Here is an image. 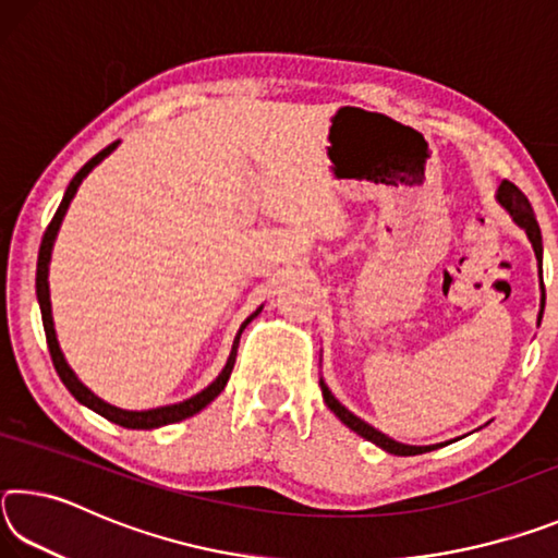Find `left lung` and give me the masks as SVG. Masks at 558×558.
<instances>
[{"mask_svg": "<svg viewBox=\"0 0 558 558\" xmlns=\"http://www.w3.org/2000/svg\"><path fill=\"white\" fill-rule=\"evenodd\" d=\"M495 199L509 216H512V221L519 226V229H524L526 239H529V243H532V248L536 253V260H542V253H544L542 231H539V223H536V216L532 211V204L526 202V196L519 192V189L512 182H505V179H502V182H499V186H497ZM539 276H542V268H539ZM544 302H546V295H544V286H542L539 323H542V315H544ZM319 389H323V399L327 403V409L332 411L349 430H354L356 436H362L364 440H372L374 446H379L381 450L391 452V456H421V452H428L433 448L446 446V442H438V446H409V442L393 440V438L386 436V433L376 430L374 426H369V423L359 418V415H354L349 409H344V405L335 399V393L329 391V386L325 384V379H319ZM448 446H450V440H448Z\"/></svg>", "mask_w": 558, "mask_h": 558, "instance_id": "8db88e82", "label": "left lung"}]
</instances>
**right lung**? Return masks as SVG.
I'll return each instance as SVG.
<instances>
[{"label": "right lung", "mask_w": 558, "mask_h": 558, "mask_svg": "<svg viewBox=\"0 0 558 558\" xmlns=\"http://www.w3.org/2000/svg\"><path fill=\"white\" fill-rule=\"evenodd\" d=\"M118 147V143L108 145L106 149H100V153L88 159L86 165H83L78 172H75V177L71 179V184L65 186V194L63 199L59 204V209H56L53 219L49 223V229H46L44 239H41V248H39V263H36V300H39V310H41V323H44V332H46V344H49V352H51V362L56 366V374L61 376V381L65 389H69L73 393V399L86 405V409L96 411L98 415H102V418H108L112 423H118V426L122 428H132V430H153V428H159V426H169V423H179L189 418V415L199 413L202 409H206L216 396H219L223 391V386L229 384V376L233 372V364H235V349H239V339H241V332L245 327H248V323L253 317L260 315L263 305L253 313L251 317L243 319V325L239 329V335H235L233 339V347H231V354L229 359H226L223 369L219 372V376L206 386V389H202L199 393L189 396V399L179 401V403H169V405H157V409H147V411H128V409H118V405H112L108 401H102L100 396L93 393L86 384H83L78 376H75V372L69 366V362H65V356L61 352V344L59 339H56V327H53V315H51V292H49V266H51V253H53V243H56V235H59V229L63 223V216L65 211H69V206L73 202L75 192H78V186L83 184V179H86L93 169H96L102 159H106L112 149Z\"/></svg>", "instance_id": "right-lung-1"}]
</instances>
